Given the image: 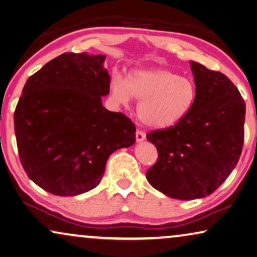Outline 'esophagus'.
<instances>
[{
	"instance_id": "esophagus-1",
	"label": "esophagus",
	"mask_w": 257,
	"mask_h": 257,
	"mask_svg": "<svg viewBox=\"0 0 257 257\" xmlns=\"http://www.w3.org/2000/svg\"><path fill=\"white\" fill-rule=\"evenodd\" d=\"M146 138V134L144 132H142V130H137L136 132V141L138 143H141V142L145 141Z\"/></svg>"
}]
</instances>
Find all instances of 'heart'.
<instances>
[{"mask_svg": "<svg viewBox=\"0 0 257 257\" xmlns=\"http://www.w3.org/2000/svg\"><path fill=\"white\" fill-rule=\"evenodd\" d=\"M113 100L128 105L133 97L140 100L138 116L145 125L168 129L189 114L197 99V87L190 77L165 68L135 70L128 80L116 74L109 82Z\"/></svg>", "mask_w": 257, "mask_h": 257, "instance_id": "b5f03b06", "label": "heart"}]
</instances>
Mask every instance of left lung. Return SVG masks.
<instances>
[{"instance_id":"1","label":"left lung","mask_w":257,"mask_h":257,"mask_svg":"<svg viewBox=\"0 0 257 257\" xmlns=\"http://www.w3.org/2000/svg\"><path fill=\"white\" fill-rule=\"evenodd\" d=\"M197 99L172 128L146 135L158 150L146 178L167 197L192 200L213 193L235 168L243 145L246 105L229 77L190 62Z\"/></svg>"}]
</instances>
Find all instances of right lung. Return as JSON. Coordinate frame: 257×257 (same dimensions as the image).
Returning <instances> with one entry per match:
<instances>
[{
  "instance_id": "1",
  "label": "right lung",
  "mask_w": 257,
  "mask_h": 257,
  "mask_svg": "<svg viewBox=\"0 0 257 257\" xmlns=\"http://www.w3.org/2000/svg\"><path fill=\"white\" fill-rule=\"evenodd\" d=\"M105 56L56 57L24 85L15 111V134L27 176L52 194L73 197L99 184L114 151L136 141L124 114L101 104L111 77Z\"/></svg>"
}]
</instances>
